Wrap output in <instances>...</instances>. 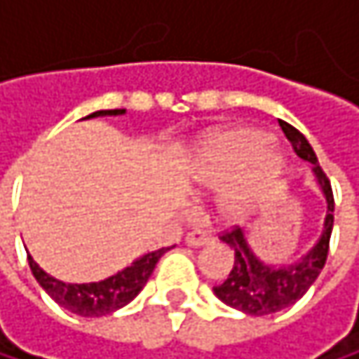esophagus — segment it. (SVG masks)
<instances>
[{"mask_svg":"<svg viewBox=\"0 0 359 359\" xmlns=\"http://www.w3.org/2000/svg\"><path fill=\"white\" fill-rule=\"evenodd\" d=\"M189 245H193V248H201V245H210L212 241H214V237H212V233L210 231H205V229H193L191 233H187V239H184Z\"/></svg>","mask_w":359,"mask_h":359,"instance_id":"1","label":"esophagus"}]
</instances>
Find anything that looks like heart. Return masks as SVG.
<instances>
[{"instance_id":"b5f03b06","label":"heart","mask_w":359,"mask_h":359,"mask_svg":"<svg viewBox=\"0 0 359 359\" xmlns=\"http://www.w3.org/2000/svg\"><path fill=\"white\" fill-rule=\"evenodd\" d=\"M266 130L235 126L205 137L191 154L189 180L197 189H216L233 182L220 197L226 218H241L285 170V158L270 147Z\"/></svg>"}]
</instances>
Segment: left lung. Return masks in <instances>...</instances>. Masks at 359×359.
I'll return each mask as SVG.
<instances>
[{
    "mask_svg": "<svg viewBox=\"0 0 359 359\" xmlns=\"http://www.w3.org/2000/svg\"><path fill=\"white\" fill-rule=\"evenodd\" d=\"M285 137L289 139L293 151L312 164V172L316 177V182L323 191L326 199V218H324V229L314 243V248L302 255L295 264L289 266H272L259 259L250 248L245 233L241 229H233L222 233V241L235 251V264L229 274V278L222 285L214 287V295L250 316H266L280 312L289 306H293L297 299L306 295V291L314 285L318 274L323 272L328 255V243H330V233H332V222H334V199H332V189L330 180L326 179L324 170L318 166V158L308 143V139L289 122L278 120Z\"/></svg>",
    "mask_w": 359,
    "mask_h": 359,
    "instance_id": "obj_1",
    "label": "left lung"
}]
</instances>
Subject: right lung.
I'll list each match as a JSON object with an SVG mask.
<instances>
[{
  "label": "right lung",
  "mask_w": 359,
  "mask_h": 359,
  "mask_svg": "<svg viewBox=\"0 0 359 359\" xmlns=\"http://www.w3.org/2000/svg\"><path fill=\"white\" fill-rule=\"evenodd\" d=\"M120 114H124V109H100V111H93V114L85 116V118L120 116ZM168 250L170 248L149 251V253L141 255L130 266H126L124 270L116 272L114 276H109L106 280L83 283V285H72V283H64V280H57V278L49 276L43 268H39V264L31 255H29V266L33 270V276L36 278V283L45 289V293L57 306L66 308L68 312H72L76 316L97 318V316L111 314V312L124 308L126 304H130L141 293V289L149 280L156 264L160 262V257Z\"/></svg>",
  "instance_id": "obj_1"
}]
</instances>
